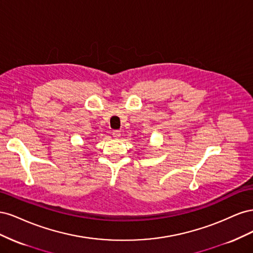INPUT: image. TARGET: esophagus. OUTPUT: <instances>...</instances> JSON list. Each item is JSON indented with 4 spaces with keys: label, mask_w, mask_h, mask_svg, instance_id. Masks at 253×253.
<instances>
[{
    "label": "esophagus",
    "mask_w": 253,
    "mask_h": 253,
    "mask_svg": "<svg viewBox=\"0 0 253 253\" xmlns=\"http://www.w3.org/2000/svg\"><path fill=\"white\" fill-rule=\"evenodd\" d=\"M120 135H121L120 131H113V137H114L115 139H118L119 137H120Z\"/></svg>",
    "instance_id": "obj_1"
}]
</instances>
